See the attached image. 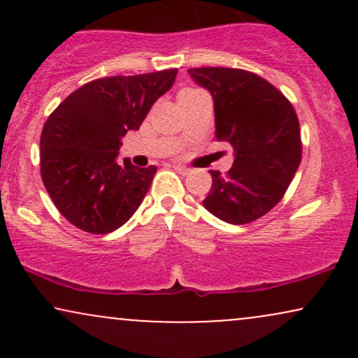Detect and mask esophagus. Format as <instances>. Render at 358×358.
<instances>
[{
    "mask_svg": "<svg viewBox=\"0 0 358 358\" xmlns=\"http://www.w3.org/2000/svg\"><path fill=\"white\" fill-rule=\"evenodd\" d=\"M173 168H175L176 171H178V173H182V175H188V173H190V168L180 165V163H173Z\"/></svg>",
    "mask_w": 358,
    "mask_h": 358,
    "instance_id": "1",
    "label": "esophagus"
}]
</instances>
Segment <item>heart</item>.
I'll return each mask as SVG.
<instances>
[{
    "label": "heart",
    "mask_w": 358,
    "mask_h": 358,
    "mask_svg": "<svg viewBox=\"0 0 358 358\" xmlns=\"http://www.w3.org/2000/svg\"><path fill=\"white\" fill-rule=\"evenodd\" d=\"M188 90H196V89H185V90H183V92H188Z\"/></svg>",
    "instance_id": "1"
}]
</instances>
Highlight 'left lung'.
I'll return each instance as SVG.
<instances>
[{
	"instance_id": "left-lung-1",
	"label": "left lung",
	"mask_w": 358,
	"mask_h": 358,
	"mask_svg": "<svg viewBox=\"0 0 358 358\" xmlns=\"http://www.w3.org/2000/svg\"><path fill=\"white\" fill-rule=\"evenodd\" d=\"M188 72L210 90L215 136L236 153L227 173L210 171L203 207L234 225L261 219L285 196L301 163L296 110L281 90L249 71L199 67Z\"/></svg>"
}]
</instances>
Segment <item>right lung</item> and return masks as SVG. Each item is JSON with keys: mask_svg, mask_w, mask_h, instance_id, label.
I'll list each match as a JSON object with an SVG mask.
<instances>
[{"mask_svg": "<svg viewBox=\"0 0 358 358\" xmlns=\"http://www.w3.org/2000/svg\"><path fill=\"white\" fill-rule=\"evenodd\" d=\"M178 71L114 76L73 90L48 116L40 136V173L59 212L84 232L109 234L126 224L150 190L156 166L116 158L121 138L139 129Z\"/></svg>", "mask_w": 358, "mask_h": 358, "instance_id": "1", "label": "right lung"}]
</instances>
